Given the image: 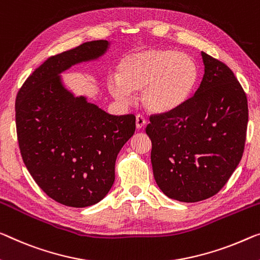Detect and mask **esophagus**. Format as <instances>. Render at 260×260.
I'll return each instance as SVG.
<instances>
[{"label": "esophagus", "instance_id": "obj_1", "mask_svg": "<svg viewBox=\"0 0 260 260\" xmlns=\"http://www.w3.org/2000/svg\"><path fill=\"white\" fill-rule=\"evenodd\" d=\"M145 123L146 119L144 118L142 115H137V116H136V126H137V129H142V127L145 125Z\"/></svg>", "mask_w": 260, "mask_h": 260}]
</instances>
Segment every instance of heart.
<instances>
[{
	"label": "heart",
	"mask_w": 260,
	"mask_h": 260,
	"mask_svg": "<svg viewBox=\"0 0 260 260\" xmlns=\"http://www.w3.org/2000/svg\"><path fill=\"white\" fill-rule=\"evenodd\" d=\"M197 81L198 66L188 54L150 49L126 55L108 88L122 102L130 101L131 91L142 90L141 101L147 110L166 113L187 101Z\"/></svg>",
	"instance_id": "obj_1"
}]
</instances>
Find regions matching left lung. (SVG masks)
Returning <instances> with one entry per match:
<instances>
[{"instance_id":"1","label":"left lung","mask_w":260,"mask_h":260,"mask_svg":"<svg viewBox=\"0 0 260 260\" xmlns=\"http://www.w3.org/2000/svg\"><path fill=\"white\" fill-rule=\"evenodd\" d=\"M205 74L193 96L177 109L152 115L154 180L167 197L198 202L217 194L244 152L247 99L234 72L201 52Z\"/></svg>"}]
</instances>
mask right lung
<instances>
[{
    "instance_id": "add662e5",
    "label": "right lung",
    "mask_w": 260,
    "mask_h": 260,
    "mask_svg": "<svg viewBox=\"0 0 260 260\" xmlns=\"http://www.w3.org/2000/svg\"><path fill=\"white\" fill-rule=\"evenodd\" d=\"M93 41L50 57L16 98V129L23 161L36 183L61 205L83 208L106 197L115 162L133 137L135 115L114 116L63 86L60 73L96 60L109 49Z\"/></svg>"
}]
</instances>
